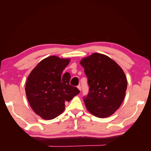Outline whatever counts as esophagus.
Masks as SVG:
<instances>
[{"label":"esophagus","instance_id":"obj_1","mask_svg":"<svg viewBox=\"0 0 151 151\" xmlns=\"http://www.w3.org/2000/svg\"><path fill=\"white\" fill-rule=\"evenodd\" d=\"M77 88H78V89H79L80 91H81V85H78V86H77Z\"/></svg>","mask_w":151,"mask_h":151}]
</instances>
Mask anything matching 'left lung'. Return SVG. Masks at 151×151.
<instances>
[{
    "label": "left lung",
    "instance_id": "left-lung-1",
    "mask_svg": "<svg viewBox=\"0 0 151 151\" xmlns=\"http://www.w3.org/2000/svg\"><path fill=\"white\" fill-rule=\"evenodd\" d=\"M87 76L89 92L84 97L88 110L96 117L110 116L120 107L127 88L123 69L110 58L93 53L81 61Z\"/></svg>",
    "mask_w": 151,
    "mask_h": 151
}]
</instances>
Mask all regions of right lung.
Segmentation results:
<instances>
[{
  "instance_id": "obj_1",
  "label": "right lung",
  "mask_w": 151,
  "mask_h": 151,
  "mask_svg": "<svg viewBox=\"0 0 151 151\" xmlns=\"http://www.w3.org/2000/svg\"><path fill=\"white\" fill-rule=\"evenodd\" d=\"M69 59L51 56L41 60L28 76L25 91L31 108L44 119L58 116L80 91L69 84L70 75L63 74Z\"/></svg>"
}]
</instances>
